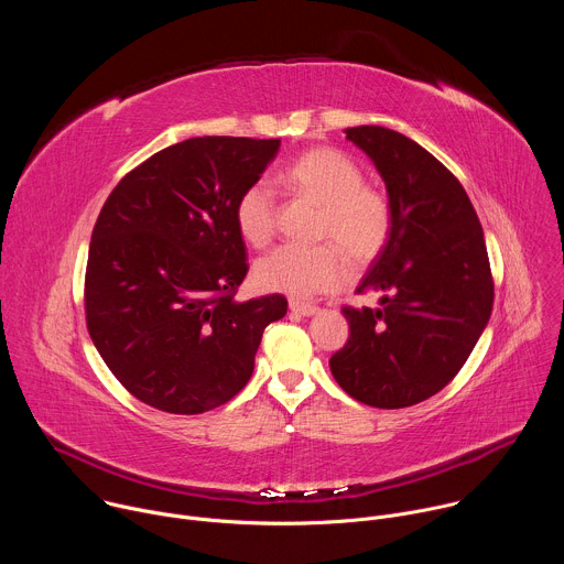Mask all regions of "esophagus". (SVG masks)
Wrapping results in <instances>:
<instances>
[{
  "instance_id": "34e87169",
  "label": "esophagus",
  "mask_w": 564,
  "mask_h": 564,
  "mask_svg": "<svg viewBox=\"0 0 564 564\" xmlns=\"http://www.w3.org/2000/svg\"><path fill=\"white\" fill-rule=\"evenodd\" d=\"M290 310H292L294 314H301V316H312L318 307L312 305V303H305V301H294V299H290Z\"/></svg>"
}]
</instances>
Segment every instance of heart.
Returning <instances> with one entry per match:
<instances>
[{"label": "heart", "mask_w": 564, "mask_h": 564, "mask_svg": "<svg viewBox=\"0 0 564 564\" xmlns=\"http://www.w3.org/2000/svg\"><path fill=\"white\" fill-rule=\"evenodd\" d=\"M283 185L321 207L316 238L324 246H281L254 263V283L265 292L316 296L339 290L350 276V262L366 265L386 248L392 234L390 198L366 183L364 170L348 153L318 147L299 155L281 174ZM279 205L268 181L248 185L234 205L240 238L265 248L276 231Z\"/></svg>", "instance_id": "obj_1"}]
</instances>
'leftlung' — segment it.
Listing matches in <instances>:
<instances>
[{
  "mask_svg": "<svg viewBox=\"0 0 564 564\" xmlns=\"http://www.w3.org/2000/svg\"><path fill=\"white\" fill-rule=\"evenodd\" d=\"M379 170L392 234L357 292L379 307L344 305L350 337L330 357L337 383L372 409H406L440 392L466 364L494 310L485 231L459 181L404 133L346 129Z\"/></svg>",
  "mask_w": 564,
  "mask_h": 564,
  "instance_id": "8db88e82",
  "label": "left lung"
}]
</instances>
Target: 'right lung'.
I'll use <instances>...</instances> for the list:
<instances>
[{"label": "right lung", "mask_w": 564, "mask_h": 564, "mask_svg": "<svg viewBox=\"0 0 564 564\" xmlns=\"http://www.w3.org/2000/svg\"><path fill=\"white\" fill-rule=\"evenodd\" d=\"M281 140L189 138L147 158L109 194L85 274L91 341L147 406L198 415L254 372L263 330L288 312L281 294L234 301L248 252L234 205Z\"/></svg>", "instance_id": "1"}]
</instances>
